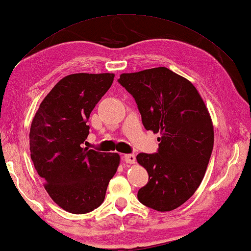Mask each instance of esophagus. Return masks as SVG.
Instances as JSON below:
<instances>
[{
  "label": "esophagus",
  "mask_w": 251,
  "mask_h": 251,
  "mask_svg": "<svg viewBox=\"0 0 251 251\" xmlns=\"http://www.w3.org/2000/svg\"><path fill=\"white\" fill-rule=\"evenodd\" d=\"M124 160H125L126 163L134 164L135 162H136V156H135V154H125L124 155Z\"/></svg>",
  "instance_id": "esophagus-1"
}]
</instances>
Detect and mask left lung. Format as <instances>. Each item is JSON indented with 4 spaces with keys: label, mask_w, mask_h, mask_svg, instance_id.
<instances>
[{
    "label": "left lung",
    "mask_w": 251,
    "mask_h": 251,
    "mask_svg": "<svg viewBox=\"0 0 251 251\" xmlns=\"http://www.w3.org/2000/svg\"><path fill=\"white\" fill-rule=\"evenodd\" d=\"M119 82L135 98L145 128L161 135L156 153L137 155L149 174L138 200L160 212L178 208L199 187L212 153L207 106L193 83L166 67L122 74Z\"/></svg>",
    "instance_id": "8db88e82"
}]
</instances>
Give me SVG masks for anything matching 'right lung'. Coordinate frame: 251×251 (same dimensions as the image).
Instances as JSON below:
<instances>
[{"mask_svg": "<svg viewBox=\"0 0 251 251\" xmlns=\"http://www.w3.org/2000/svg\"><path fill=\"white\" fill-rule=\"evenodd\" d=\"M114 74L65 76L48 93L34 115L29 145L34 169L58 207L85 214L103 202L116 173L119 153L82 148L91 111L110 89Z\"/></svg>", "mask_w": 251, "mask_h": 251, "instance_id": "obj_1", "label": "right lung"}]
</instances>
